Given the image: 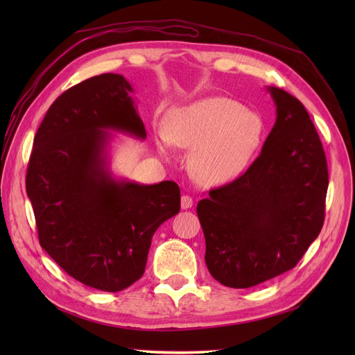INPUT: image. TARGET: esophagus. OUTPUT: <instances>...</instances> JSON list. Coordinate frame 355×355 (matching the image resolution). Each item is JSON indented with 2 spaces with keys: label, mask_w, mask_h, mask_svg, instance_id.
Returning <instances> with one entry per match:
<instances>
[{
  "label": "esophagus",
  "mask_w": 355,
  "mask_h": 355,
  "mask_svg": "<svg viewBox=\"0 0 355 355\" xmlns=\"http://www.w3.org/2000/svg\"><path fill=\"white\" fill-rule=\"evenodd\" d=\"M192 204H194V201H192V198L189 196H182V198H180L182 209H191Z\"/></svg>",
  "instance_id": "esophagus-1"
}]
</instances>
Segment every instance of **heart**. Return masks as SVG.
I'll list each match as a JSON object with an SVG mask.
<instances>
[{
    "label": "heart",
    "mask_w": 355,
    "mask_h": 355,
    "mask_svg": "<svg viewBox=\"0 0 355 355\" xmlns=\"http://www.w3.org/2000/svg\"><path fill=\"white\" fill-rule=\"evenodd\" d=\"M262 135V118L228 98H207L171 110L163 125L167 144L191 149V175L206 187L227 184L243 173Z\"/></svg>",
    "instance_id": "1"
}]
</instances>
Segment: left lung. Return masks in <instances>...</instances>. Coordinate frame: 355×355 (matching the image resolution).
<instances>
[{"mask_svg":"<svg viewBox=\"0 0 355 355\" xmlns=\"http://www.w3.org/2000/svg\"><path fill=\"white\" fill-rule=\"evenodd\" d=\"M268 92L277 120L261 155L197 206L209 272L234 288L292 270L324 223L329 171L318 133L295 96Z\"/></svg>","mask_w":355,"mask_h":355,"instance_id":"left-lung-1","label":"left lung"}]
</instances>
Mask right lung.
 Wrapping results in <instances>:
<instances>
[{
	"instance_id": "1",
	"label": "right lung",
	"mask_w": 355,
	"mask_h": 355,
	"mask_svg": "<svg viewBox=\"0 0 355 355\" xmlns=\"http://www.w3.org/2000/svg\"><path fill=\"white\" fill-rule=\"evenodd\" d=\"M132 85L102 73L62 93L34 137L26 194L42 249L80 283L120 292L145 272L158 227L180 210L171 180H116L108 170V130L145 139Z\"/></svg>"
}]
</instances>
